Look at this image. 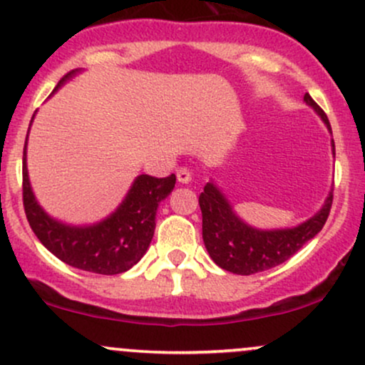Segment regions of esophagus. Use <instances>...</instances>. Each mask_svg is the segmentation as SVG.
<instances>
[{
	"instance_id": "34e87169",
	"label": "esophagus",
	"mask_w": 365,
	"mask_h": 365,
	"mask_svg": "<svg viewBox=\"0 0 365 365\" xmlns=\"http://www.w3.org/2000/svg\"><path fill=\"white\" fill-rule=\"evenodd\" d=\"M177 178H178L180 183H188L192 180V175H190V171H188L187 168H180L177 171Z\"/></svg>"
}]
</instances>
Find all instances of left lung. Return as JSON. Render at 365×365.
<instances>
[{
  "instance_id": "8db88e82",
  "label": "left lung",
  "mask_w": 365,
  "mask_h": 365,
  "mask_svg": "<svg viewBox=\"0 0 365 365\" xmlns=\"http://www.w3.org/2000/svg\"><path fill=\"white\" fill-rule=\"evenodd\" d=\"M304 103L316 111L331 133L328 116L314 103L311 96L305 94ZM331 153L334 156L333 139H331ZM331 202H333V188L319 211L302 223L287 228H257L237 215L228 197L211 178L199 195L204 245L209 257L221 269L242 276L261 273L288 261L297 250L302 249L304 244H307L321 232L328 220Z\"/></svg>"
}]
</instances>
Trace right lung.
<instances>
[{"label": "right lung", "mask_w": 365, "mask_h": 365, "mask_svg": "<svg viewBox=\"0 0 365 365\" xmlns=\"http://www.w3.org/2000/svg\"><path fill=\"white\" fill-rule=\"evenodd\" d=\"M81 72L82 70L78 68L66 73L54 87L53 94ZM22 171L25 215L41 244L68 266L96 274L125 273L144 257L156 228L159 202L171 194L177 182L175 175L166 178L139 175L111 215L96 223L72 225L48 215L37 200L29 178L27 140L24 148Z\"/></svg>", "instance_id": "right-lung-1"}]
</instances>
